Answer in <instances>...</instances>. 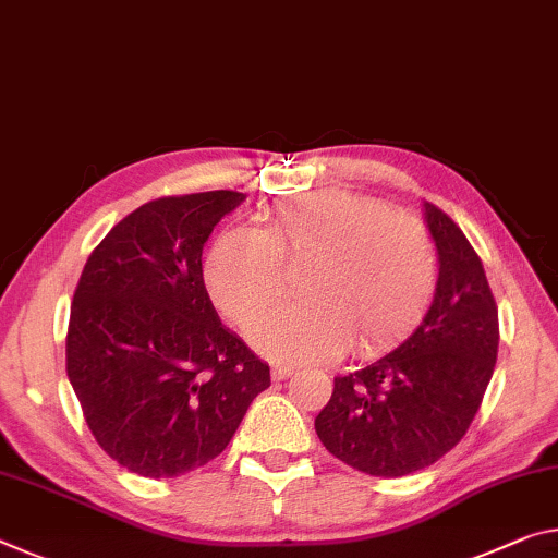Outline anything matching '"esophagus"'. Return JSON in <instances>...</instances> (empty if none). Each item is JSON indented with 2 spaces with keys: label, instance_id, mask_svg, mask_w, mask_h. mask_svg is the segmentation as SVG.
I'll return each instance as SVG.
<instances>
[{
  "label": "esophagus",
  "instance_id": "esophagus-1",
  "mask_svg": "<svg viewBox=\"0 0 558 558\" xmlns=\"http://www.w3.org/2000/svg\"><path fill=\"white\" fill-rule=\"evenodd\" d=\"M295 373V367L293 365H276L270 369V375H272V379H288L290 375Z\"/></svg>",
  "mask_w": 558,
  "mask_h": 558
}]
</instances>
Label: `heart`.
Here are the masks:
<instances>
[{
	"label": "heart",
	"instance_id": "b5f03b06",
	"mask_svg": "<svg viewBox=\"0 0 558 558\" xmlns=\"http://www.w3.org/2000/svg\"><path fill=\"white\" fill-rule=\"evenodd\" d=\"M303 270L307 303L255 325L253 344L286 362H325L355 348L379 355L427 315L439 255L417 216L352 191L280 201L260 228H228L206 255L210 298L247 327L280 305L288 269Z\"/></svg>",
	"mask_w": 558,
	"mask_h": 558
}]
</instances>
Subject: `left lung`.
<instances>
[{
    "mask_svg": "<svg viewBox=\"0 0 558 558\" xmlns=\"http://www.w3.org/2000/svg\"><path fill=\"white\" fill-rule=\"evenodd\" d=\"M439 255L427 315L400 348L335 377L315 417L325 449L369 476H404L459 445L480 410L499 348V311L480 255L452 218L424 203Z\"/></svg>",
    "mask_w": 558,
    "mask_h": 558,
    "instance_id": "left-lung-1",
    "label": "left lung"
}]
</instances>
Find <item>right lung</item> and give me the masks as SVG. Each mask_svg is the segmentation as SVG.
Listing matches in <instances>:
<instances>
[{
  "label": "right lung",
  "mask_w": 558,
  "mask_h": 558,
  "mask_svg": "<svg viewBox=\"0 0 558 558\" xmlns=\"http://www.w3.org/2000/svg\"><path fill=\"white\" fill-rule=\"evenodd\" d=\"M243 201L144 203L94 247L74 290L69 383L104 452L148 480L216 459L270 387V367L226 330L203 282V245Z\"/></svg>",
  "instance_id": "obj_1"
}]
</instances>
